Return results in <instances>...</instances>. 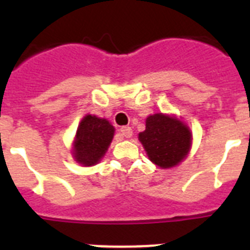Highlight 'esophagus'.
<instances>
[{"label": "esophagus", "mask_w": 250, "mask_h": 250, "mask_svg": "<svg viewBox=\"0 0 250 250\" xmlns=\"http://www.w3.org/2000/svg\"><path fill=\"white\" fill-rule=\"evenodd\" d=\"M120 132H121V135H123L124 138H131L132 129L130 126H123L120 129Z\"/></svg>", "instance_id": "obj_1"}]
</instances>
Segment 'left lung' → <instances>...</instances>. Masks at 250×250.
<instances>
[{
    "mask_svg": "<svg viewBox=\"0 0 250 250\" xmlns=\"http://www.w3.org/2000/svg\"><path fill=\"white\" fill-rule=\"evenodd\" d=\"M145 131L139 134L150 160L163 169L179 165L191 146L190 129L175 116L154 114L146 118Z\"/></svg>",
    "mask_w": 250,
    "mask_h": 250,
    "instance_id": "8db88e82",
    "label": "left lung"
}]
</instances>
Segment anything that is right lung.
Returning a JSON list of instances; mask_svg holds the SVG:
<instances>
[{
  "mask_svg": "<svg viewBox=\"0 0 250 250\" xmlns=\"http://www.w3.org/2000/svg\"><path fill=\"white\" fill-rule=\"evenodd\" d=\"M115 129L106 119L86 115L77 127L74 141V159L83 167L98 164L109 149Z\"/></svg>",
  "mask_w": 250,
  "mask_h": 250,
  "instance_id": "right-lung-1",
  "label": "right lung"
}]
</instances>
